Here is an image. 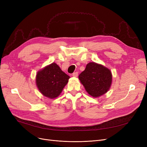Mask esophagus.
Wrapping results in <instances>:
<instances>
[{"instance_id": "esophagus-1", "label": "esophagus", "mask_w": 147, "mask_h": 147, "mask_svg": "<svg viewBox=\"0 0 147 147\" xmlns=\"http://www.w3.org/2000/svg\"><path fill=\"white\" fill-rule=\"evenodd\" d=\"M72 76H73V77H77L78 76V72H75L73 73Z\"/></svg>"}]
</instances>
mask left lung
<instances>
[{
	"label": "left lung",
	"mask_w": 147,
	"mask_h": 147,
	"mask_svg": "<svg viewBox=\"0 0 147 147\" xmlns=\"http://www.w3.org/2000/svg\"><path fill=\"white\" fill-rule=\"evenodd\" d=\"M78 78L91 96L99 97L107 92L112 83V74L109 69L94 62L89 63Z\"/></svg>",
	"instance_id": "1"
}]
</instances>
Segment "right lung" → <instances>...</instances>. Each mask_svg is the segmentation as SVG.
Masks as SVG:
<instances>
[{
    "mask_svg": "<svg viewBox=\"0 0 147 147\" xmlns=\"http://www.w3.org/2000/svg\"><path fill=\"white\" fill-rule=\"evenodd\" d=\"M69 78L58 65L53 63L38 71L35 83L42 95L53 99L60 95Z\"/></svg>",
    "mask_w": 147,
    "mask_h": 147,
    "instance_id": "add662e5",
    "label": "right lung"
}]
</instances>
